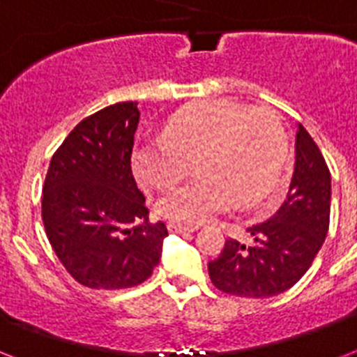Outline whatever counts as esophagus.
<instances>
[{
	"label": "esophagus",
	"mask_w": 357,
	"mask_h": 357,
	"mask_svg": "<svg viewBox=\"0 0 357 357\" xmlns=\"http://www.w3.org/2000/svg\"><path fill=\"white\" fill-rule=\"evenodd\" d=\"M196 226H183V224H178V222H170L168 224V231L170 234H187V231H196Z\"/></svg>",
	"instance_id": "esophagus-1"
}]
</instances>
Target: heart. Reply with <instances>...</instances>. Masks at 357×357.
<instances>
[{
	"instance_id": "b5f03b06",
	"label": "heart",
	"mask_w": 357,
	"mask_h": 357,
	"mask_svg": "<svg viewBox=\"0 0 357 357\" xmlns=\"http://www.w3.org/2000/svg\"><path fill=\"white\" fill-rule=\"evenodd\" d=\"M287 159V135L274 111L234 100L192 103L174 114L162 139L135 150V172L148 187L168 190L196 162L198 178L155 204L170 222L196 226L234 204L250 209L278 189Z\"/></svg>"
}]
</instances>
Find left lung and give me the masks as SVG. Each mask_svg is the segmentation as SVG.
I'll use <instances>...</instances> for the list:
<instances>
[{
    "label": "left lung",
    "instance_id": "8db88e82",
    "mask_svg": "<svg viewBox=\"0 0 357 357\" xmlns=\"http://www.w3.org/2000/svg\"><path fill=\"white\" fill-rule=\"evenodd\" d=\"M332 179L324 157L304 126L296 131V162L287 198L268 220L248 231L252 244L228 237L207 271L222 293L268 298L304 276L330 228Z\"/></svg>",
    "mask_w": 357,
    "mask_h": 357
}]
</instances>
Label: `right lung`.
<instances>
[{
  "instance_id": "obj_1",
  "label": "right lung",
  "mask_w": 357,
  "mask_h": 357,
  "mask_svg": "<svg viewBox=\"0 0 357 357\" xmlns=\"http://www.w3.org/2000/svg\"><path fill=\"white\" fill-rule=\"evenodd\" d=\"M137 102L100 109L75 126L53 153L42 187L47 241L75 282L128 289L159 265L162 222H148L144 195L131 172Z\"/></svg>"
}]
</instances>
